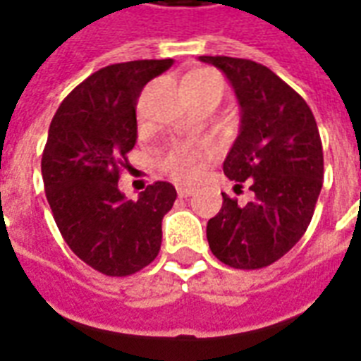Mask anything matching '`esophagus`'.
<instances>
[{
  "instance_id": "esophagus-1",
  "label": "esophagus",
  "mask_w": 361,
  "mask_h": 361,
  "mask_svg": "<svg viewBox=\"0 0 361 361\" xmlns=\"http://www.w3.org/2000/svg\"><path fill=\"white\" fill-rule=\"evenodd\" d=\"M194 188H188V186H178L177 188V194H178V197H188V196H192V194H194Z\"/></svg>"
}]
</instances>
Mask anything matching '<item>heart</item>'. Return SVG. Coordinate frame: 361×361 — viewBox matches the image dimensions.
Here are the masks:
<instances>
[{
  "mask_svg": "<svg viewBox=\"0 0 361 361\" xmlns=\"http://www.w3.org/2000/svg\"><path fill=\"white\" fill-rule=\"evenodd\" d=\"M202 85H219L222 87V80L216 72L207 68L192 70L190 74L184 78V87H202ZM207 158L205 148L197 146H177L169 152L165 159V169L169 171L171 177L177 180H192L200 175L203 167V159Z\"/></svg>",
  "mask_w": 361,
  "mask_h": 361,
  "instance_id": "1",
  "label": "heart"
}]
</instances>
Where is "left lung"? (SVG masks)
<instances>
[{
	"instance_id": "obj_1",
	"label": "left lung",
	"mask_w": 361,
	"mask_h": 361,
	"mask_svg": "<svg viewBox=\"0 0 361 361\" xmlns=\"http://www.w3.org/2000/svg\"><path fill=\"white\" fill-rule=\"evenodd\" d=\"M221 68L242 106V129L224 159L235 186L249 184L247 205L222 194L207 222L216 259L240 270L270 267L299 242L312 221L324 184V150L316 119L293 87L259 62L200 56Z\"/></svg>"
}]
</instances>
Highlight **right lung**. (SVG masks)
Here are the masks:
<instances>
[{"label":"right lung","mask_w":361,"mask_h":361,"mask_svg":"<svg viewBox=\"0 0 361 361\" xmlns=\"http://www.w3.org/2000/svg\"><path fill=\"white\" fill-rule=\"evenodd\" d=\"M171 59L100 68L62 100L42 156L45 196L64 242L97 272L126 278L148 267L161 247V219L173 207L171 183L148 184L139 200L119 192L127 154L137 142L142 87Z\"/></svg>","instance_id":"right-lung-1"}]
</instances>
